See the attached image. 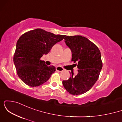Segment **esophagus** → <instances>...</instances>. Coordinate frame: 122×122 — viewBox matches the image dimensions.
<instances>
[{
	"instance_id": "34e87169",
	"label": "esophagus",
	"mask_w": 122,
	"mask_h": 122,
	"mask_svg": "<svg viewBox=\"0 0 122 122\" xmlns=\"http://www.w3.org/2000/svg\"><path fill=\"white\" fill-rule=\"evenodd\" d=\"M56 69L57 71H59V72H62V71H63L64 70V68H62V67H61V66H57Z\"/></svg>"
}]
</instances>
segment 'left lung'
Here are the masks:
<instances>
[{
	"label": "left lung",
	"mask_w": 122,
	"mask_h": 122,
	"mask_svg": "<svg viewBox=\"0 0 122 122\" xmlns=\"http://www.w3.org/2000/svg\"><path fill=\"white\" fill-rule=\"evenodd\" d=\"M64 40L72 51V61L79 70L76 76L72 72L69 79L63 81L62 84L71 94H83L93 86L99 78L103 66L101 53L95 43L81 36H65Z\"/></svg>",
	"instance_id": "left-lung-1"
}]
</instances>
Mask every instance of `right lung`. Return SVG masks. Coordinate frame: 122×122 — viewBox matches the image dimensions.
I'll return each instance as SVG.
<instances>
[{
    "instance_id": "obj_1",
    "label": "right lung",
    "mask_w": 122,
    "mask_h": 122,
    "mask_svg": "<svg viewBox=\"0 0 122 122\" xmlns=\"http://www.w3.org/2000/svg\"><path fill=\"white\" fill-rule=\"evenodd\" d=\"M65 36L54 34L42 29L30 30L20 36L16 43L14 62L18 76L29 86H38L46 82L56 71L41 60Z\"/></svg>"
}]
</instances>
